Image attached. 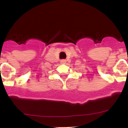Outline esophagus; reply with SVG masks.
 Segmentation results:
<instances>
[{
    "label": "esophagus",
    "instance_id": "1",
    "mask_svg": "<svg viewBox=\"0 0 128 128\" xmlns=\"http://www.w3.org/2000/svg\"><path fill=\"white\" fill-rule=\"evenodd\" d=\"M61 63H66V61H65V60H62V61H61Z\"/></svg>",
    "mask_w": 128,
    "mask_h": 128
}]
</instances>
